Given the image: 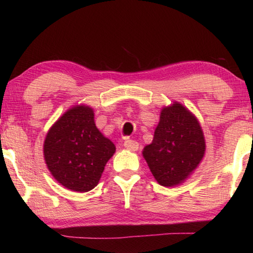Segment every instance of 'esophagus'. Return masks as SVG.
<instances>
[{
    "label": "esophagus",
    "instance_id": "1",
    "mask_svg": "<svg viewBox=\"0 0 253 253\" xmlns=\"http://www.w3.org/2000/svg\"><path fill=\"white\" fill-rule=\"evenodd\" d=\"M124 146H125L127 149H129L131 152H136L137 149H138V143L136 142V140H132V139H127L125 140V143H124Z\"/></svg>",
    "mask_w": 253,
    "mask_h": 253
}]
</instances>
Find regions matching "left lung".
I'll use <instances>...</instances> for the list:
<instances>
[{
    "instance_id": "obj_1",
    "label": "left lung",
    "mask_w": 253,
    "mask_h": 253,
    "mask_svg": "<svg viewBox=\"0 0 253 253\" xmlns=\"http://www.w3.org/2000/svg\"><path fill=\"white\" fill-rule=\"evenodd\" d=\"M205 152L202 128L181 104L163 108L152 144L143 156L152 174L163 186L182 183L198 168Z\"/></svg>"
}]
</instances>
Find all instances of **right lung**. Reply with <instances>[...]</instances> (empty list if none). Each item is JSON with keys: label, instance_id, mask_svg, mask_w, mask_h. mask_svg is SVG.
<instances>
[{"label": "right lung", "instance_id": "obj_1", "mask_svg": "<svg viewBox=\"0 0 253 253\" xmlns=\"http://www.w3.org/2000/svg\"><path fill=\"white\" fill-rule=\"evenodd\" d=\"M116 147L98 130L90 107L76 106L50 128L44 160L57 181L69 190L88 192L101 177Z\"/></svg>", "mask_w": 253, "mask_h": 253}]
</instances>
